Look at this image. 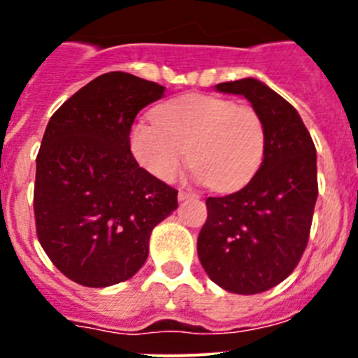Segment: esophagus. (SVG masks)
Returning <instances> with one entry per match:
<instances>
[{
    "label": "esophagus",
    "instance_id": "34e87169",
    "mask_svg": "<svg viewBox=\"0 0 358 358\" xmlns=\"http://www.w3.org/2000/svg\"><path fill=\"white\" fill-rule=\"evenodd\" d=\"M177 197H179V201H186V199H194L197 197V195H195L194 192H189V189H179Z\"/></svg>",
    "mask_w": 358,
    "mask_h": 358
}]
</instances>
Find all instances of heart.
Returning a JSON list of instances; mask_svg holds the SVG:
<instances>
[{"label":"heart","mask_w":358,"mask_h":358,"mask_svg":"<svg viewBox=\"0 0 358 358\" xmlns=\"http://www.w3.org/2000/svg\"><path fill=\"white\" fill-rule=\"evenodd\" d=\"M131 148L141 166L163 181L177 176L188 150L195 176L227 192L248 185L260 170L267 129L252 106L189 93L157 107L154 122L136 123Z\"/></svg>","instance_id":"obj_1"}]
</instances>
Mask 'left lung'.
I'll return each instance as SVG.
<instances>
[{
    "label": "left lung",
    "instance_id": "8db88e82",
    "mask_svg": "<svg viewBox=\"0 0 358 358\" xmlns=\"http://www.w3.org/2000/svg\"><path fill=\"white\" fill-rule=\"evenodd\" d=\"M215 87L242 94L260 113L267 150L242 189L206 199L199 260L227 292H265L292 273L308 243L317 201L315 147L297 110L264 82L242 78Z\"/></svg>",
    "mask_w": 358,
    "mask_h": 358
}]
</instances>
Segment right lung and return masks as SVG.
<instances>
[{
  "instance_id": "add662e5",
  "label": "right lung",
  "mask_w": 358,
  "mask_h": 358,
  "mask_svg": "<svg viewBox=\"0 0 358 358\" xmlns=\"http://www.w3.org/2000/svg\"><path fill=\"white\" fill-rule=\"evenodd\" d=\"M164 94L131 73L100 75L50 118L37 154V238L66 278L109 287L134 276L152 229L177 208V189L131 152L136 115Z\"/></svg>"
}]
</instances>
